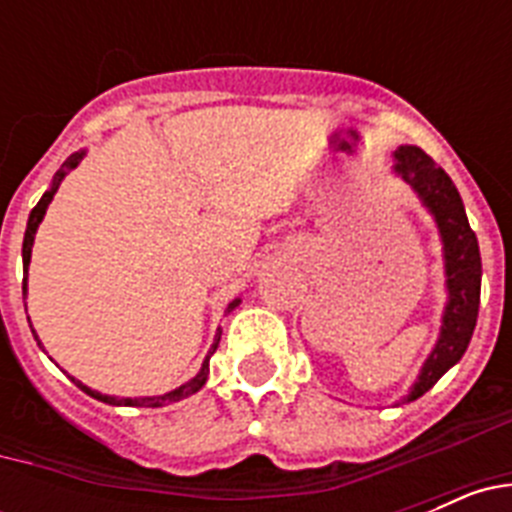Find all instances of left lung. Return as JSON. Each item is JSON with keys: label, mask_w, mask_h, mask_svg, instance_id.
<instances>
[{"label": "left lung", "mask_w": 512, "mask_h": 512, "mask_svg": "<svg viewBox=\"0 0 512 512\" xmlns=\"http://www.w3.org/2000/svg\"><path fill=\"white\" fill-rule=\"evenodd\" d=\"M392 171L418 194L420 205L431 212L443 246V277H446V305H443L438 341L420 366L410 392L402 397V402H413L431 390L451 366L459 364L472 341L479 312L482 259L459 189L431 156H425L418 146H400L395 151Z\"/></svg>", "instance_id": "obj_1"}]
</instances>
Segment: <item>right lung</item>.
<instances>
[{"label": "right lung", "mask_w": 512, "mask_h": 512, "mask_svg": "<svg viewBox=\"0 0 512 512\" xmlns=\"http://www.w3.org/2000/svg\"><path fill=\"white\" fill-rule=\"evenodd\" d=\"M84 156H87V151H76V153H71V156L66 158V161H63V166L56 171V176H53V182H51V187H48V192H45L43 197H40V202L33 207L30 217H27V230H25V238H22V269H25V279H22V297H27V266H30V256H33V243H35V233H38V225L43 223L45 210H48V205H51L53 194L58 192V187H61V182H63V179H66V174H69L71 169H76V166L81 164V158H84ZM238 305H241V300H233L225 312H233ZM25 310H27V305H25ZM30 328H33V325H30ZM33 333H35V330H33ZM220 336H223V330L217 328L215 341H212L210 351H207L205 361H202L200 372L194 374V377L189 379V382H184L182 387H176V390L166 392V395L112 397V395H102V392L92 390V387H87V384H81L76 377H71V382H74L81 392H87L89 397H94V400H99V402H107V405H125V408H164V405H171V402L184 400V397L194 395V392H200L202 387H205L207 374H210V356L215 354L217 343H220ZM35 341H38V336H35ZM38 346L43 348V343L38 341Z\"/></svg>", "instance_id": "add662e5"}]
</instances>
